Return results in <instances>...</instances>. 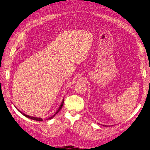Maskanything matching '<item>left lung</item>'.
<instances>
[{"label": "left lung", "mask_w": 150, "mask_h": 150, "mask_svg": "<svg viewBox=\"0 0 150 150\" xmlns=\"http://www.w3.org/2000/svg\"><path fill=\"white\" fill-rule=\"evenodd\" d=\"M103 126H105V125H103ZM105 127H107V126H106V125H105Z\"/></svg>", "instance_id": "left-lung-1"}]
</instances>
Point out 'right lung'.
<instances>
[{"mask_svg":"<svg viewBox=\"0 0 150 150\" xmlns=\"http://www.w3.org/2000/svg\"><path fill=\"white\" fill-rule=\"evenodd\" d=\"M63 104H64V99L62 100V102H61V105H60V106H59V108L58 109V110H57V111L56 112V113H55L53 115H52V117H49V118H47V119H46V120H50V119H52V118H53L54 117V115H56L59 111L61 110V109L62 108V106H63ZM17 110H18V111L19 112H20L22 115H24L25 117H27V118H28V119H31V120H36V121H42V119H41V118H38V117H31V116H30V115H26V114H23V113H22V112H21L19 109H17Z\"/></svg>","mask_w":150,"mask_h":150,"instance_id":"1","label":"right lung"}]
</instances>
